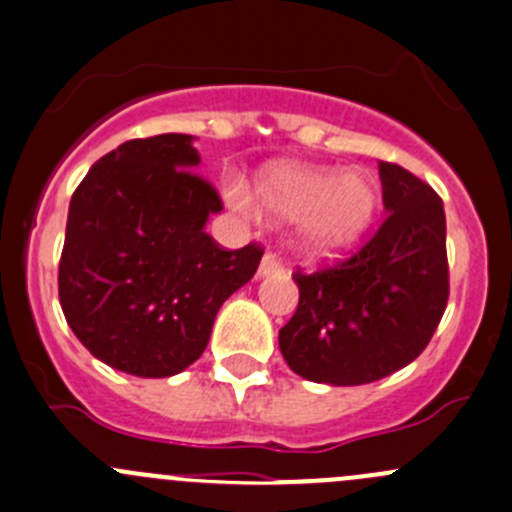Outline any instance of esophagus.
Returning a JSON list of instances; mask_svg holds the SVG:
<instances>
[{
  "label": "esophagus",
  "mask_w": 512,
  "mask_h": 512,
  "mask_svg": "<svg viewBox=\"0 0 512 512\" xmlns=\"http://www.w3.org/2000/svg\"><path fill=\"white\" fill-rule=\"evenodd\" d=\"M277 272H284V265L279 262L277 255L267 252L260 262V277H270V274H277Z\"/></svg>",
  "instance_id": "obj_1"
}]
</instances>
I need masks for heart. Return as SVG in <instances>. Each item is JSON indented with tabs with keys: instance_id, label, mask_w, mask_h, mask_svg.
<instances>
[{
	"instance_id": "b5f03b06",
	"label": "heart",
	"mask_w": 512,
	"mask_h": 512,
	"mask_svg": "<svg viewBox=\"0 0 512 512\" xmlns=\"http://www.w3.org/2000/svg\"><path fill=\"white\" fill-rule=\"evenodd\" d=\"M235 206L252 211V198L233 191ZM257 211L277 223H297L299 250L311 260H333L370 233L380 196L363 174L311 164H272L255 181Z\"/></svg>"
}]
</instances>
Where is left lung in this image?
<instances>
[{"mask_svg": "<svg viewBox=\"0 0 512 512\" xmlns=\"http://www.w3.org/2000/svg\"><path fill=\"white\" fill-rule=\"evenodd\" d=\"M385 220L346 260L292 274L299 306L279 328L294 373L314 383L365 385L427 348L449 299L444 203L402 166L380 161Z\"/></svg>", "mask_w": 512, "mask_h": 512, "instance_id": "8db88e82", "label": "left lung"}]
</instances>
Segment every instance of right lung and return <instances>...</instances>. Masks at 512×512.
Listing matches in <instances>:
<instances>
[{"mask_svg":"<svg viewBox=\"0 0 512 512\" xmlns=\"http://www.w3.org/2000/svg\"><path fill=\"white\" fill-rule=\"evenodd\" d=\"M191 142L129 139L95 161L68 208L63 314L95 358L137 378H169L201 358L218 309L265 255L257 242L225 250L203 230L223 201L193 171Z\"/></svg>","mask_w":512,"mask_h":512,"instance_id":"add662e5","label":"right lung"}]
</instances>
